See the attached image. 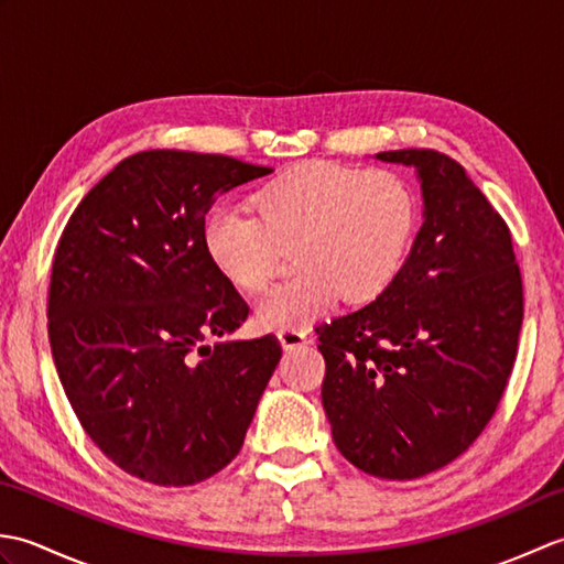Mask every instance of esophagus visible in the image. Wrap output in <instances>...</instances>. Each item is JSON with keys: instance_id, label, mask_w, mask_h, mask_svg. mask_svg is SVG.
<instances>
[{"instance_id": "obj_1", "label": "esophagus", "mask_w": 564, "mask_h": 564, "mask_svg": "<svg viewBox=\"0 0 564 564\" xmlns=\"http://www.w3.org/2000/svg\"><path fill=\"white\" fill-rule=\"evenodd\" d=\"M279 341L285 351L301 349V346L307 344V332L305 329H281L279 332Z\"/></svg>"}]
</instances>
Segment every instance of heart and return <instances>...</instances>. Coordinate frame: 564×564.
I'll return each mask as SVG.
<instances>
[{"label":"heart","instance_id":"1","mask_svg":"<svg viewBox=\"0 0 564 564\" xmlns=\"http://www.w3.org/2000/svg\"><path fill=\"white\" fill-rule=\"evenodd\" d=\"M257 218L230 206L203 220V251L232 289L257 293L295 251L297 273L261 297L263 329H305L344 297L361 305L386 293L416 239L419 200L390 170L303 162L263 184Z\"/></svg>","mask_w":564,"mask_h":564}]
</instances>
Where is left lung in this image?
<instances>
[{"label": "left lung", "mask_w": 564, "mask_h": 564, "mask_svg": "<svg viewBox=\"0 0 564 564\" xmlns=\"http://www.w3.org/2000/svg\"><path fill=\"white\" fill-rule=\"evenodd\" d=\"M414 166L424 223L390 289L317 327L322 404L358 470L416 480L482 434L517 361L523 283L511 232L463 166L436 150H390Z\"/></svg>", "instance_id": "1"}]
</instances>
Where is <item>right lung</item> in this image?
<instances>
[{
    "label": "right lung",
    "instance_id": "1",
    "mask_svg": "<svg viewBox=\"0 0 564 564\" xmlns=\"http://www.w3.org/2000/svg\"><path fill=\"white\" fill-rule=\"evenodd\" d=\"M271 166L225 154L148 150L116 164L59 237L47 337L89 438L128 475L186 487L239 453L281 361L273 334H232L247 303L203 251L220 194Z\"/></svg>",
    "mask_w": 564,
    "mask_h": 564
}]
</instances>
